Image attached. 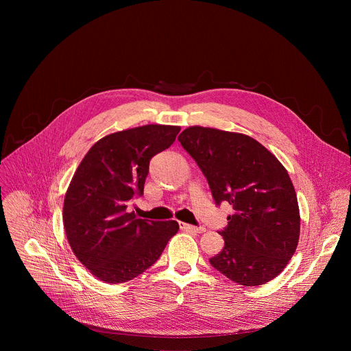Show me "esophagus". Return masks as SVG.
Wrapping results in <instances>:
<instances>
[{
	"label": "esophagus",
	"mask_w": 351,
	"mask_h": 351,
	"mask_svg": "<svg viewBox=\"0 0 351 351\" xmlns=\"http://www.w3.org/2000/svg\"><path fill=\"white\" fill-rule=\"evenodd\" d=\"M180 228L186 232H190V233H203L206 232V228H197V226H193V225H189V223H180Z\"/></svg>",
	"instance_id": "1"
}]
</instances>
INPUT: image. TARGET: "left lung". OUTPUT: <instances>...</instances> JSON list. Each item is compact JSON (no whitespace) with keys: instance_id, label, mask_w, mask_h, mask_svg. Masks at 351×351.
I'll use <instances>...</instances> for the list:
<instances>
[{"instance_id":"8db88e82","label":"left lung","mask_w":351,"mask_h":351,"mask_svg":"<svg viewBox=\"0 0 351 351\" xmlns=\"http://www.w3.org/2000/svg\"><path fill=\"white\" fill-rule=\"evenodd\" d=\"M178 140L206 175L217 204L233 207L219 232L225 245L211 265L243 286L276 278L300 237V210L286 168L243 133L190 126Z\"/></svg>"}]
</instances>
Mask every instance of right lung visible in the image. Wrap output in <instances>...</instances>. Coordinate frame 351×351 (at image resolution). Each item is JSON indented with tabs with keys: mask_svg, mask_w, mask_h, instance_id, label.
I'll list each match as a JSON object with an SVG mask.
<instances>
[{
	"mask_svg": "<svg viewBox=\"0 0 351 351\" xmlns=\"http://www.w3.org/2000/svg\"><path fill=\"white\" fill-rule=\"evenodd\" d=\"M180 126L144 125L99 138L79 164L64 199V228L76 258L99 280L123 283L143 274L176 234V221L128 213L141 195L148 165Z\"/></svg>",
	"mask_w": 351,
	"mask_h": 351,
	"instance_id": "obj_1",
	"label": "right lung"
}]
</instances>
